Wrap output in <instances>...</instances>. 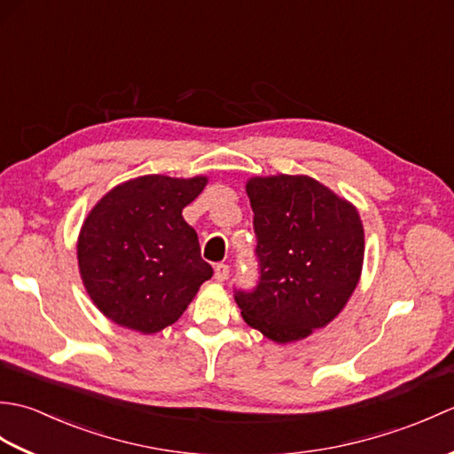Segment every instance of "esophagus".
Returning <instances> with one entry per match:
<instances>
[{
  "mask_svg": "<svg viewBox=\"0 0 454 454\" xmlns=\"http://www.w3.org/2000/svg\"><path fill=\"white\" fill-rule=\"evenodd\" d=\"M228 275H230V267L226 265V263H218L216 267H215V277H216V281H226L228 278Z\"/></svg>",
  "mask_w": 454,
  "mask_h": 454,
  "instance_id": "34e87169",
  "label": "esophagus"
}]
</instances>
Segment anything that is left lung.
I'll return each instance as SVG.
<instances>
[{
    "label": "left lung",
    "instance_id": "1",
    "mask_svg": "<svg viewBox=\"0 0 454 454\" xmlns=\"http://www.w3.org/2000/svg\"><path fill=\"white\" fill-rule=\"evenodd\" d=\"M259 278L236 288L244 320L277 343L302 340L330 324L359 283L364 234L359 212L306 176L254 177Z\"/></svg>",
    "mask_w": 454,
    "mask_h": 454
}]
</instances>
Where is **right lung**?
I'll return each mask as SVG.
<instances>
[{
  "label": "right lung",
  "instance_id": "add662e5",
  "mask_svg": "<svg viewBox=\"0 0 454 454\" xmlns=\"http://www.w3.org/2000/svg\"><path fill=\"white\" fill-rule=\"evenodd\" d=\"M207 177L144 176L114 187L85 218L78 262L91 301L114 324L156 333L212 277L183 208Z\"/></svg>",
  "mask_w": 454,
  "mask_h": 454
}]
</instances>
